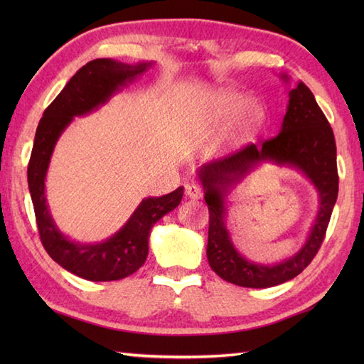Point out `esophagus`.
Instances as JSON below:
<instances>
[{"instance_id":"esophagus-1","label":"esophagus","mask_w":364,"mask_h":364,"mask_svg":"<svg viewBox=\"0 0 364 364\" xmlns=\"http://www.w3.org/2000/svg\"><path fill=\"white\" fill-rule=\"evenodd\" d=\"M186 196L192 200H198L202 198V189H200L198 186H196V184H188L186 186Z\"/></svg>"}]
</instances>
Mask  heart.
<instances>
[{
    "label": "heart",
    "mask_w": 364,
    "mask_h": 364,
    "mask_svg": "<svg viewBox=\"0 0 364 364\" xmlns=\"http://www.w3.org/2000/svg\"><path fill=\"white\" fill-rule=\"evenodd\" d=\"M203 120L208 127L222 128L230 123L225 139L244 144L258 133L266 122V107L258 98H247L236 90H219L206 98Z\"/></svg>",
    "instance_id": "obj_1"
}]
</instances>
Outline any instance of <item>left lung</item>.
<instances>
[{"label":"left lung","mask_w":364,"mask_h":364,"mask_svg":"<svg viewBox=\"0 0 364 364\" xmlns=\"http://www.w3.org/2000/svg\"><path fill=\"white\" fill-rule=\"evenodd\" d=\"M283 82L289 76L282 73ZM266 161L294 168L304 174L318 192L320 210L304 245L296 253L272 265L247 260L236 249L226 227V203L232 191L255 168ZM205 202L210 210L206 257L211 269L225 282L244 288H272L292 280L316 257L326 236L331 211L338 198L336 144L328 120L304 82L289 90L282 128L261 146L255 144L231 156L197 168Z\"/></svg>","instance_id":"left-lung-1"}]
</instances>
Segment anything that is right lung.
Wrapping results in <instances>:
<instances>
[{
  "mask_svg": "<svg viewBox=\"0 0 364 364\" xmlns=\"http://www.w3.org/2000/svg\"><path fill=\"white\" fill-rule=\"evenodd\" d=\"M153 65V60L137 64H125L111 58L90 60L72 76L38 122L28 166V186L38 233L50 257L84 280H120L142 267L149 257V237L153 225L180 205L184 188L161 197L142 198L122 228L105 241L80 242L59 230L46 200L45 181L53 151L75 117L98 111Z\"/></svg>",
  "mask_w": 364,
  "mask_h": 364,
  "instance_id": "right-lung-1",
  "label": "right lung"
}]
</instances>
